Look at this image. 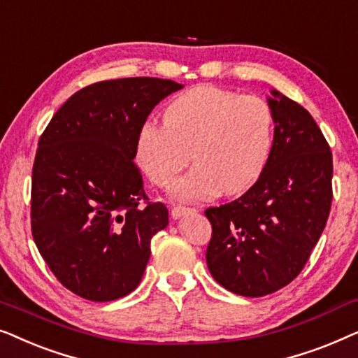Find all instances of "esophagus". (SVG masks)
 <instances>
[{"mask_svg":"<svg viewBox=\"0 0 358 358\" xmlns=\"http://www.w3.org/2000/svg\"><path fill=\"white\" fill-rule=\"evenodd\" d=\"M195 208H190V207H180V205H174L173 208H171V215H173L174 218H180L184 217V215H189V213H194Z\"/></svg>","mask_w":358,"mask_h":358,"instance_id":"esophagus-1","label":"esophagus"}]
</instances>
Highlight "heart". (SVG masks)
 Listing matches in <instances>:
<instances>
[{"label": "heart", "mask_w": 358, "mask_h": 358, "mask_svg": "<svg viewBox=\"0 0 358 358\" xmlns=\"http://www.w3.org/2000/svg\"><path fill=\"white\" fill-rule=\"evenodd\" d=\"M273 140V114L262 97L238 94L217 86H195L164 110V124L148 122L136 136V161L159 187H169L189 164L195 168L179 180L180 200H205L220 190L241 194L266 169Z\"/></svg>", "instance_id": "heart-1"}]
</instances>
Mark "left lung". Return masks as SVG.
Masks as SVG:
<instances>
[{
	"mask_svg": "<svg viewBox=\"0 0 358 358\" xmlns=\"http://www.w3.org/2000/svg\"><path fill=\"white\" fill-rule=\"evenodd\" d=\"M267 166L233 202L210 207L207 266L227 290L264 296L287 287L320 241L332 203V153L310 112L278 91Z\"/></svg>",
	"mask_w": 358,
	"mask_h": 358,
	"instance_id": "left-lung-1",
	"label": "left lung"
}]
</instances>
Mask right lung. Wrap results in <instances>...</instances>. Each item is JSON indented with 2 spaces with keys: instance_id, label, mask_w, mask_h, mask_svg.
I'll return each mask as SVG.
<instances>
[{
  "instance_id": "obj_1",
  "label": "right lung",
  "mask_w": 358,
  "mask_h": 358,
  "mask_svg": "<svg viewBox=\"0 0 358 358\" xmlns=\"http://www.w3.org/2000/svg\"><path fill=\"white\" fill-rule=\"evenodd\" d=\"M182 85L122 78L75 92L38 140L31 227L58 282L91 301L134 292L168 208L150 202L134 163L136 136L161 99Z\"/></svg>"
}]
</instances>
